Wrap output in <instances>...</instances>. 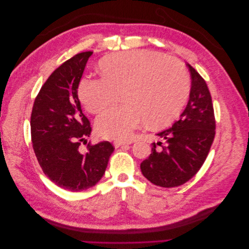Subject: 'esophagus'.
Here are the masks:
<instances>
[{
    "instance_id": "obj_1",
    "label": "esophagus",
    "mask_w": 249,
    "mask_h": 249,
    "mask_svg": "<svg viewBox=\"0 0 249 249\" xmlns=\"http://www.w3.org/2000/svg\"><path fill=\"white\" fill-rule=\"evenodd\" d=\"M113 144H114L115 147H119V146H126L129 143L126 142H123V141H114L113 142Z\"/></svg>"
}]
</instances>
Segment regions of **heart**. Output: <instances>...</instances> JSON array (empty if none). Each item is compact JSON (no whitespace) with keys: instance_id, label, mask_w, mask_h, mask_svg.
<instances>
[{"instance_id":"1","label":"heart","mask_w":249,"mask_h":249,"mask_svg":"<svg viewBox=\"0 0 249 249\" xmlns=\"http://www.w3.org/2000/svg\"><path fill=\"white\" fill-rule=\"evenodd\" d=\"M102 79H83L80 100L96 114L119 99L125 103L97 117L95 129L105 139L127 140L145 119L147 124L161 125L175 118L190 91V76L185 65L160 53L133 50L103 58Z\"/></svg>"}]
</instances>
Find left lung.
<instances>
[{
	"label": "left lung",
	"mask_w": 249,
	"mask_h": 249,
	"mask_svg": "<svg viewBox=\"0 0 249 249\" xmlns=\"http://www.w3.org/2000/svg\"><path fill=\"white\" fill-rule=\"evenodd\" d=\"M187 66L191 74L187 106L171 127L157 134L165 144L154 142L152 154L140 164L142 175L160 187H178L196 175L215 137L214 109L209 88L189 63Z\"/></svg>",
	"instance_id": "1"
}]
</instances>
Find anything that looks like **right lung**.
<instances>
[{
  "label": "right lung",
  "mask_w": 249,
  "mask_h": 249,
  "mask_svg": "<svg viewBox=\"0 0 249 249\" xmlns=\"http://www.w3.org/2000/svg\"><path fill=\"white\" fill-rule=\"evenodd\" d=\"M91 55L80 53L60 65L41 87L31 114L33 149L42 171L53 183L72 192L99 183L114 152L108 141L88 144L86 153L80 150L91 127L82 112L78 87Z\"/></svg>",
  "instance_id": "obj_1"
}]
</instances>
